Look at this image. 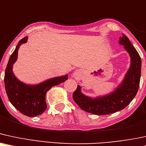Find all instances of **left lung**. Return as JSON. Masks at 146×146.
I'll use <instances>...</instances> for the list:
<instances>
[{"label": "left lung", "instance_id": "8db88e82", "mask_svg": "<svg viewBox=\"0 0 146 146\" xmlns=\"http://www.w3.org/2000/svg\"><path fill=\"white\" fill-rule=\"evenodd\" d=\"M119 44L124 46L131 58V65L124 79L112 92L96 98L85 95L81 87L78 85L73 99L83 111L98 115L113 113L127 107L137 93L141 78V57L124 34L119 37Z\"/></svg>", "mask_w": 146, "mask_h": 146}]
</instances>
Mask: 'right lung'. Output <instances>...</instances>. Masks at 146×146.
I'll return each instance as SVG.
<instances>
[{
    "instance_id": "1",
    "label": "right lung",
    "mask_w": 146,
    "mask_h": 146,
    "mask_svg": "<svg viewBox=\"0 0 146 146\" xmlns=\"http://www.w3.org/2000/svg\"><path fill=\"white\" fill-rule=\"evenodd\" d=\"M28 37H24L10 56L5 72V87L10 102L21 113L28 117H35L43 113L47 108L46 94L51 87L63 83L68 78V74L46 80L37 85H29L15 76L13 66L18 59L20 46L27 43Z\"/></svg>"
}]
</instances>
